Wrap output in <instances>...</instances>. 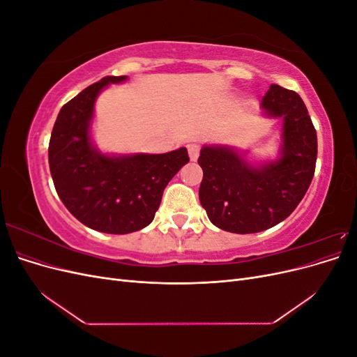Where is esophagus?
<instances>
[{
  "mask_svg": "<svg viewBox=\"0 0 357 357\" xmlns=\"http://www.w3.org/2000/svg\"><path fill=\"white\" fill-rule=\"evenodd\" d=\"M188 152H189L190 160H197L199 156V152H201V146L197 143H190V144H188Z\"/></svg>",
  "mask_w": 357,
  "mask_h": 357,
  "instance_id": "34e87169",
  "label": "esophagus"
}]
</instances>
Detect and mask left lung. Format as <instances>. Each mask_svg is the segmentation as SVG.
<instances>
[{
  "instance_id": "1",
  "label": "left lung",
  "mask_w": 357,
  "mask_h": 357,
  "mask_svg": "<svg viewBox=\"0 0 357 357\" xmlns=\"http://www.w3.org/2000/svg\"><path fill=\"white\" fill-rule=\"evenodd\" d=\"M268 114L283 117L282 156L255 168L228 147H202L199 201L218 228L255 234L294 213L314 177L317 134L301 96L271 84L262 100Z\"/></svg>"
}]
</instances>
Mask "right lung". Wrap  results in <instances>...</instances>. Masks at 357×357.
<instances>
[{"instance_id":"1","label":"right lung","mask_w":357,"mask_h":357,"mask_svg":"<svg viewBox=\"0 0 357 357\" xmlns=\"http://www.w3.org/2000/svg\"><path fill=\"white\" fill-rule=\"evenodd\" d=\"M126 75H107L61 109L49 142L53 185L67 210L83 225L105 234H129L152 223L162 193L189 162L181 147L164 155L105 156L95 150L89 125L96 96Z\"/></svg>"}]
</instances>
